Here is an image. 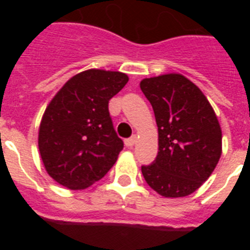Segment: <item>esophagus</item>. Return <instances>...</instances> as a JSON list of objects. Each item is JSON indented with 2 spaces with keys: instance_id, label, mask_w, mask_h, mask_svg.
I'll return each mask as SVG.
<instances>
[{
  "instance_id": "obj_1",
  "label": "esophagus",
  "mask_w": 250,
  "mask_h": 250,
  "mask_svg": "<svg viewBox=\"0 0 250 250\" xmlns=\"http://www.w3.org/2000/svg\"><path fill=\"white\" fill-rule=\"evenodd\" d=\"M135 143H136V136H131V138L125 140V145H126L127 147H132L134 145H135Z\"/></svg>"
}]
</instances>
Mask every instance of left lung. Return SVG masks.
Listing matches in <instances>:
<instances>
[{"mask_svg":"<svg viewBox=\"0 0 250 250\" xmlns=\"http://www.w3.org/2000/svg\"><path fill=\"white\" fill-rule=\"evenodd\" d=\"M159 132V151L143 165L145 182L165 198H180L202 187L222 155V130L200 89L179 74L144 79Z\"/></svg>","mask_w":250,"mask_h":250,"instance_id":"8db88e82","label":"left lung"}]
</instances>
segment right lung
Here are the masks:
<instances>
[{
	"instance_id": "1",
	"label": "right lung",
	"mask_w": 250,
	"mask_h": 250,
	"mask_svg": "<svg viewBox=\"0 0 250 250\" xmlns=\"http://www.w3.org/2000/svg\"><path fill=\"white\" fill-rule=\"evenodd\" d=\"M129 81L119 71L87 70L71 77L48 104L39 131V149L48 175L71 190L106 175L124 143L109 101Z\"/></svg>"
}]
</instances>
